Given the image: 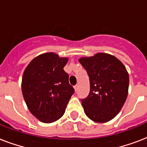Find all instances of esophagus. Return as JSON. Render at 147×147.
<instances>
[{"instance_id":"1","label":"esophagus","mask_w":147,"mask_h":147,"mask_svg":"<svg viewBox=\"0 0 147 147\" xmlns=\"http://www.w3.org/2000/svg\"><path fill=\"white\" fill-rule=\"evenodd\" d=\"M74 89H75V91L76 92H78V85H76L75 87H74Z\"/></svg>"}]
</instances>
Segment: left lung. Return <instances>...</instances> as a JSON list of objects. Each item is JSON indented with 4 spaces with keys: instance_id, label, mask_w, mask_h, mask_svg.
I'll list each match as a JSON object with an SVG mask.
<instances>
[{
    "instance_id": "8db88e82",
    "label": "left lung",
    "mask_w": 147,
    "mask_h": 147,
    "mask_svg": "<svg viewBox=\"0 0 147 147\" xmlns=\"http://www.w3.org/2000/svg\"><path fill=\"white\" fill-rule=\"evenodd\" d=\"M78 61L89 77V94L82 100L85 114L97 123L111 121L127 98L129 74L125 66L117 58L104 53Z\"/></svg>"
}]
</instances>
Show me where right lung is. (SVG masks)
Returning <instances> with one entry per match:
<instances>
[{
	"mask_svg": "<svg viewBox=\"0 0 147 147\" xmlns=\"http://www.w3.org/2000/svg\"><path fill=\"white\" fill-rule=\"evenodd\" d=\"M69 58L55 53L35 57L26 67L21 89L29 111L41 122L53 123L64 114L74 88L64 66Z\"/></svg>",
	"mask_w": 147,
	"mask_h": 147,
	"instance_id": "1",
	"label": "right lung"
}]
</instances>
